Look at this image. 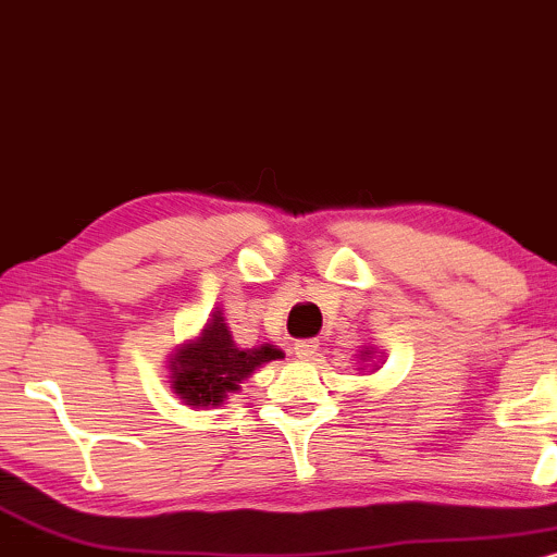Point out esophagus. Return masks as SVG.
<instances>
[{
  "instance_id": "34e87169",
  "label": "esophagus",
  "mask_w": 557,
  "mask_h": 557,
  "mask_svg": "<svg viewBox=\"0 0 557 557\" xmlns=\"http://www.w3.org/2000/svg\"><path fill=\"white\" fill-rule=\"evenodd\" d=\"M295 355L299 360H312L318 355V342L315 339H302L295 345Z\"/></svg>"
}]
</instances>
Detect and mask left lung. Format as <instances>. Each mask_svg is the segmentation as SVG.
I'll return each instance as SVG.
<instances>
[{"mask_svg": "<svg viewBox=\"0 0 557 557\" xmlns=\"http://www.w3.org/2000/svg\"><path fill=\"white\" fill-rule=\"evenodd\" d=\"M360 362H362L360 371H366V368H371V373L379 371V366L384 362V352L376 355V347H371V345L362 347L360 349Z\"/></svg>", "mask_w": 557, "mask_h": 557, "instance_id": "obj_1", "label": "left lung"}]
</instances>
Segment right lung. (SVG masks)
I'll return each instance as SVG.
<instances>
[{"label":"right lung","instance_id":"1","mask_svg":"<svg viewBox=\"0 0 557 557\" xmlns=\"http://www.w3.org/2000/svg\"><path fill=\"white\" fill-rule=\"evenodd\" d=\"M281 358L284 352L276 345H236L223 310L215 308L195 339H186L168 358V384L191 408H215L236 395L258 368Z\"/></svg>","mask_w":557,"mask_h":557}]
</instances>
